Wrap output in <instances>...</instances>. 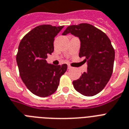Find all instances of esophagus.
<instances>
[{"label":"esophagus","mask_w":129,"mask_h":129,"mask_svg":"<svg viewBox=\"0 0 129 129\" xmlns=\"http://www.w3.org/2000/svg\"><path fill=\"white\" fill-rule=\"evenodd\" d=\"M68 70H71V69H72V67L70 65H68Z\"/></svg>","instance_id":"obj_1"}]
</instances>
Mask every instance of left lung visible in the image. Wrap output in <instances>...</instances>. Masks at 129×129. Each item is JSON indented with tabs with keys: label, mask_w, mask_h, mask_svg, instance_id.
<instances>
[{
	"label": "left lung",
	"mask_w": 129,
	"mask_h": 129,
	"mask_svg": "<svg viewBox=\"0 0 129 129\" xmlns=\"http://www.w3.org/2000/svg\"><path fill=\"white\" fill-rule=\"evenodd\" d=\"M71 33L80 39L79 57H84L88 70L80 78L73 81L77 92L92 96L101 92L107 84L113 72L114 49L105 33L88 23L68 26L63 35Z\"/></svg>",
	"instance_id": "1"
}]
</instances>
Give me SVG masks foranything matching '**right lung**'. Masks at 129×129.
Masks as SVG:
<instances>
[{
	"label": "right lung",
	"instance_id": "obj_1",
	"mask_svg": "<svg viewBox=\"0 0 129 129\" xmlns=\"http://www.w3.org/2000/svg\"><path fill=\"white\" fill-rule=\"evenodd\" d=\"M63 27L39 25L19 43L16 59L21 80L33 94L40 97L53 94L67 70V64L54 66L45 60L53 52L54 38Z\"/></svg>",
	"mask_w": 129,
	"mask_h": 129
}]
</instances>
